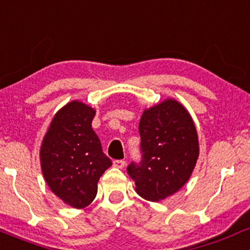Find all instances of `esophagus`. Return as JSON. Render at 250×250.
<instances>
[{"instance_id":"esophagus-1","label":"esophagus","mask_w":250,"mask_h":250,"mask_svg":"<svg viewBox=\"0 0 250 250\" xmlns=\"http://www.w3.org/2000/svg\"><path fill=\"white\" fill-rule=\"evenodd\" d=\"M125 161H123V159H118V161H114L113 162V167H118V169H123V167H125Z\"/></svg>"}]
</instances>
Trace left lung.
I'll return each instance as SVG.
<instances>
[{"label":"left lung","instance_id":"obj_1","mask_svg":"<svg viewBox=\"0 0 250 250\" xmlns=\"http://www.w3.org/2000/svg\"><path fill=\"white\" fill-rule=\"evenodd\" d=\"M142 161L127 173L139 196L151 202L177 192L191 176L200 153L191 116L175 99H167L143 112L139 122Z\"/></svg>","mask_w":250,"mask_h":250}]
</instances>
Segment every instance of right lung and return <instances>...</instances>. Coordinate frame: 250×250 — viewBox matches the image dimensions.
<instances>
[{"label": "right lung", "mask_w": 250, "mask_h": 250, "mask_svg": "<svg viewBox=\"0 0 250 250\" xmlns=\"http://www.w3.org/2000/svg\"><path fill=\"white\" fill-rule=\"evenodd\" d=\"M94 108L73 100L57 112L40 148L42 173L54 195L77 209L91 204L112 165L92 128Z\"/></svg>", "instance_id": "obj_1"}]
</instances>
